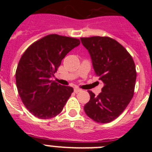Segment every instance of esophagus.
Wrapping results in <instances>:
<instances>
[{
  "instance_id": "1",
  "label": "esophagus",
  "mask_w": 152,
  "mask_h": 152,
  "mask_svg": "<svg viewBox=\"0 0 152 152\" xmlns=\"http://www.w3.org/2000/svg\"><path fill=\"white\" fill-rule=\"evenodd\" d=\"M74 91H75V93H76V94H77V93L80 92V91H81V89H80V88H74Z\"/></svg>"
}]
</instances>
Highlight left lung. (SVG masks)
<instances>
[{"label": "left lung", "mask_w": 152, "mask_h": 152, "mask_svg": "<svg viewBox=\"0 0 152 152\" xmlns=\"http://www.w3.org/2000/svg\"><path fill=\"white\" fill-rule=\"evenodd\" d=\"M92 60L95 75L104 84L98 96L88 91L91 99L84 107L91 119L110 123L124 111L134 94L136 71L133 59L124 47L110 37L80 38Z\"/></svg>", "instance_id": "1"}]
</instances>
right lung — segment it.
<instances>
[{
  "label": "right lung",
  "instance_id": "add662e5",
  "mask_svg": "<svg viewBox=\"0 0 152 152\" xmlns=\"http://www.w3.org/2000/svg\"><path fill=\"white\" fill-rule=\"evenodd\" d=\"M79 45L77 39L51 34L25 51L17 65L16 83L23 103L33 116L50 119L62 111L74 90L51 78L61 60Z\"/></svg>",
  "mask_w": 152,
  "mask_h": 152
}]
</instances>
